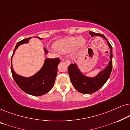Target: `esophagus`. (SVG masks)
I'll list each match as a JSON object with an SVG mask.
<instances>
[{
    "label": "esophagus",
    "mask_w": 130,
    "mask_h": 130,
    "mask_svg": "<svg viewBox=\"0 0 130 130\" xmlns=\"http://www.w3.org/2000/svg\"><path fill=\"white\" fill-rule=\"evenodd\" d=\"M61 60H62V61H64L65 63H66L68 65L70 64V61H69V60H66V58H62Z\"/></svg>",
    "instance_id": "esophagus-1"
}]
</instances>
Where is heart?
Returning <instances> with one entry per match:
<instances>
[{"label": "heart", "instance_id": "b5f03b06", "mask_svg": "<svg viewBox=\"0 0 130 130\" xmlns=\"http://www.w3.org/2000/svg\"><path fill=\"white\" fill-rule=\"evenodd\" d=\"M85 44V40L82 37H69L58 40L54 44V48L61 53H67L73 50L76 47H82Z\"/></svg>", "mask_w": 130, "mask_h": 130}]
</instances>
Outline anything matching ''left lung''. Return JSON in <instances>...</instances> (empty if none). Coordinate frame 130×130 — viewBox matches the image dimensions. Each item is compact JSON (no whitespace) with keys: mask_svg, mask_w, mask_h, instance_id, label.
I'll use <instances>...</instances> for the list:
<instances>
[{"mask_svg":"<svg viewBox=\"0 0 130 130\" xmlns=\"http://www.w3.org/2000/svg\"><path fill=\"white\" fill-rule=\"evenodd\" d=\"M89 34L92 37L98 35L105 39L107 41L108 45L111 49V60L105 69L101 71L96 76L94 77H89L83 75L78 69L76 63L70 64L69 65L68 72L73 86L78 92L85 94L94 93L102 88L109 79L112 67V47L108 40L104 35L101 34L93 32L92 31H89Z\"/></svg>","mask_w":130,"mask_h":130,"instance_id":"obj_1","label":"left lung"}]
</instances>
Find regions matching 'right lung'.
<instances>
[{"label": "right lung", "mask_w": 130, "mask_h": 130, "mask_svg": "<svg viewBox=\"0 0 130 130\" xmlns=\"http://www.w3.org/2000/svg\"><path fill=\"white\" fill-rule=\"evenodd\" d=\"M37 38L42 40L39 37ZM30 38L31 37L24 39L17 44L11 57L10 69L14 80L23 91L31 95L38 96L47 93L52 89L57 73V66L60 60L59 58H46L41 70L31 77H24L17 74L12 68V58L18 47L21 44L28 43ZM44 51L45 54L48 53L45 48H44Z\"/></svg>", "instance_id": "right-lung-1"}]
</instances>
